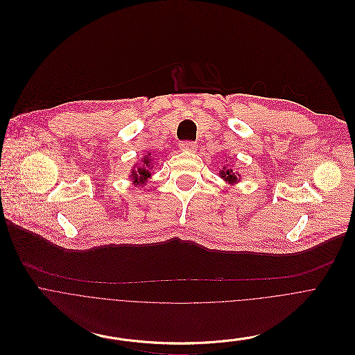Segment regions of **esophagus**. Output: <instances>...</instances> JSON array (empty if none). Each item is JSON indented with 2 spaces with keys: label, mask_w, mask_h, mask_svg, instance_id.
<instances>
[{
  "label": "esophagus",
  "mask_w": 355,
  "mask_h": 355,
  "mask_svg": "<svg viewBox=\"0 0 355 355\" xmlns=\"http://www.w3.org/2000/svg\"><path fill=\"white\" fill-rule=\"evenodd\" d=\"M180 150L182 151L193 153L194 150H197V146H196V143H193V141H182V143H180Z\"/></svg>",
  "instance_id": "esophagus-1"
}]
</instances>
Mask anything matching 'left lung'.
<instances>
[{
    "mask_svg": "<svg viewBox=\"0 0 355 355\" xmlns=\"http://www.w3.org/2000/svg\"><path fill=\"white\" fill-rule=\"evenodd\" d=\"M220 175H221V178H223V179L228 180L230 183H235V182H238V175H235V173L232 172V169H224V171H221V172H220Z\"/></svg>",
    "mask_w": 355,
    "mask_h": 355,
    "instance_id": "8db88e82",
    "label": "left lung"
}]
</instances>
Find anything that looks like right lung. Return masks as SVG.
I'll return each instance as SVG.
<instances>
[{
  "instance_id": "1",
  "label": "right lung",
  "mask_w": 355,
  "mask_h": 355,
  "mask_svg": "<svg viewBox=\"0 0 355 355\" xmlns=\"http://www.w3.org/2000/svg\"><path fill=\"white\" fill-rule=\"evenodd\" d=\"M151 154H148L147 157H144V165H143V168H138L137 171H132V173H131V176H132V180H134V183L135 184H144L146 183V180L151 176V172L147 169L148 166H150V162H151V159L148 158Z\"/></svg>"
}]
</instances>
